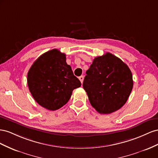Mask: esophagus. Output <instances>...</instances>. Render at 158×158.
Listing matches in <instances>:
<instances>
[{"mask_svg": "<svg viewBox=\"0 0 158 158\" xmlns=\"http://www.w3.org/2000/svg\"><path fill=\"white\" fill-rule=\"evenodd\" d=\"M79 79L80 80L81 83H83V79H84V77H83V76H80V77H79Z\"/></svg>", "mask_w": 158, "mask_h": 158, "instance_id": "obj_1", "label": "esophagus"}]
</instances>
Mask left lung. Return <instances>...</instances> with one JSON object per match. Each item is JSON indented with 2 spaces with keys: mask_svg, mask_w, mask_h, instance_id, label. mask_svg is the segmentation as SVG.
<instances>
[{
  "mask_svg": "<svg viewBox=\"0 0 158 158\" xmlns=\"http://www.w3.org/2000/svg\"><path fill=\"white\" fill-rule=\"evenodd\" d=\"M86 74L83 89L99 113H112L127 102L133 88L132 75L118 57L109 52L95 57Z\"/></svg>",
  "mask_w": 158,
  "mask_h": 158,
  "instance_id": "8db88e82",
  "label": "left lung"
}]
</instances>
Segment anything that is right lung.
<instances>
[{"instance_id":"add662e5","label":"right lung","mask_w":158,"mask_h":158,"mask_svg":"<svg viewBox=\"0 0 158 158\" xmlns=\"http://www.w3.org/2000/svg\"><path fill=\"white\" fill-rule=\"evenodd\" d=\"M28 85L34 100L49 110L60 109L81 83L66 63L65 53L57 49L40 56L28 73Z\"/></svg>"}]
</instances>
